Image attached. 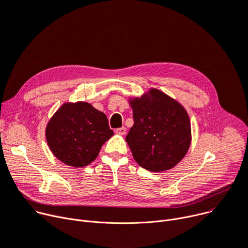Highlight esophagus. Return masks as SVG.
Instances as JSON below:
<instances>
[{
  "mask_svg": "<svg viewBox=\"0 0 248 248\" xmlns=\"http://www.w3.org/2000/svg\"><path fill=\"white\" fill-rule=\"evenodd\" d=\"M125 131H126L125 127H124V126H123V127H120V128H117V129H115V134H117V135H120V136H124V135H125Z\"/></svg>",
  "mask_w": 248,
  "mask_h": 248,
  "instance_id": "obj_1",
  "label": "esophagus"
}]
</instances>
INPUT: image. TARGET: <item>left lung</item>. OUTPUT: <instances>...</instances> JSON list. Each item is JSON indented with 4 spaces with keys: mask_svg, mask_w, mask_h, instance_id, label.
Wrapping results in <instances>:
<instances>
[{
    "mask_svg": "<svg viewBox=\"0 0 248 248\" xmlns=\"http://www.w3.org/2000/svg\"><path fill=\"white\" fill-rule=\"evenodd\" d=\"M128 104L135 124L125 140L135 160L155 172L174 168L191 143V125L186 108L155 88L140 96H129Z\"/></svg>",
    "mask_w": 248,
    "mask_h": 248,
    "instance_id": "left-lung-1",
    "label": "left lung"
}]
</instances>
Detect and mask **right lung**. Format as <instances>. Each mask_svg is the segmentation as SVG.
<instances>
[{"mask_svg": "<svg viewBox=\"0 0 248 248\" xmlns=\"http://www.w3.org/2000/svg\"><path fill=\"white\" fill-rule=\"evenodd\" d=\"M112 136L107 115L81 101L63 103L46 126L49 150L59 160L73 168L92 163Z\"/></svg>", "mask_w": 248, "mask_h": 248, "instance_id": "right-lung-1", "label": "right lung"}]
</instances>
